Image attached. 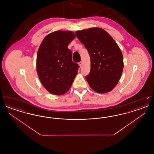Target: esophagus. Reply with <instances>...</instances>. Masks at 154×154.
<instances>
[{"instance_id": "obj_1", "label": "esophagus", "mask_w": 154, "mask_h": 154, "mask_svg": "<svg viewBox=\"0 0 154 154\" xmlns=\"http://www.w3.org/2000/svg\"><path fill=\"white\" fill-rule=\"evenodd\" d=\"M79 66H80V67H81L82 66V62L81 61L79 63Z\"/></svg>"}]
</instances>
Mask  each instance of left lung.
Returning a JSON list of instances; mask_svg holds the SVG:
<instances>
[{
  "label": "left lung",
  "instance_id": "obj_1",
  "mask_svg": "<svg viewBox=\"0 0 154 154\" xmlns=\"http://www.w3.org/2000/svg\"><path fill=\"white\" fill-rule=\"evenodd\" d=\"M75 35L87 49L91 58V72L85 77L89 86L99 94L109 92L117 85L124 69V58L119 47L102 28L77 30Z\"/></svg>",
  "mask_w": 154,
  "mask_h": 154
}]
</instances>
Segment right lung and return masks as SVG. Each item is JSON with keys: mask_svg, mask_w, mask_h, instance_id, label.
<instances>
[{"mask_svg": "<svg viewBox=\"0 0 154 154\" xmlns=\"http://www.w3.org/2000/svg\"><path fill=\"white\" fill-rule=\"evenodd\" d=\"M75 37L72 31H55L44 37L38 48L37 75L44 88L52 95L66 93L78 72L79 65L72 61V53L67 47Z\"/></svg>", "mask_w": 154, "mask_h": 154, "instance_id": "1", "label": "right lung"}]
</instances>
